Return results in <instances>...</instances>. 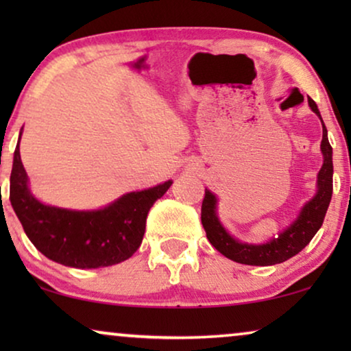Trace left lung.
<instances>
[{"mask_svg": "<svg viewBox=\"0 0 351 351\" xmlns=\"http://www.w3.org/2000/svg\"><path fill=\"white\" fill-rule=\"evenodd\" d=\"M308 105L313 112L319 114L315 100L308 97ZM323 123V119H321ZM321 153H323V166L318 172V190L316 195L302 208L299 217L289 227L282 230L276 238H271L265 244H247L234 239L217 217V198L209 190H206L203 206H201V223L206 230L209 243L220 254L244 265H275L287 261L299 254L306 244L311 241L316 232L324 222L326 210L329 208L332 196V147L328 141V129L323 123V141H321Z\"/></svg>", "mask_w": 351, "mask_h": 351, "instance_id": "obj_1", "label": "left lung"}]
</instances>
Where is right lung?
Wrapping results in <instances>:
<instances>
[{
	"label": "right lung",
	"mask_w": 351,
	"mask_h": 351,
	"mask_svg": "<svg viewBox=\"0 0 351 351\" xmlns=\"http://www.w3.org/2000/svg\"><path fill=\"white\" fill-rule=\"evenodd\" d=\"M171 185L172 180H167L153 189L131 191L99 210L43 204L28 189L17 143L9 199L28 239L47 258L65 267L99 268L128 261L137 251L148 210Z\"/></svg>",
	"instance_id": "obj_1"
}]
</instances>
